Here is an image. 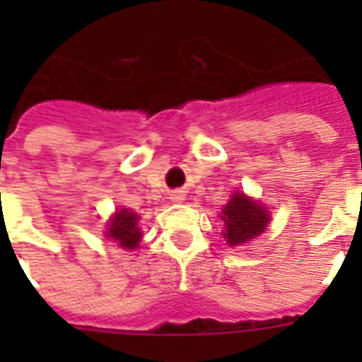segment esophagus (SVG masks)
I'll list each match as a JSON object with an SVG mask.
<instances>
[{"label": "esophagus", "mask_w": 362, "mask_h": 362, "mask_svg": "<svg viewBox=\"0 0 362 362\" xmlns=\"http://www.w3.org/2000/svg\"><path fill=\"white\" fill-rule=\"evenodd\" d=\"M173 199H174V202H180V199H182V196H180V194H174V197H173Z\"/></svg>", "instance_id": "1"}]
</instances>
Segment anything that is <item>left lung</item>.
I'll use <instances>...</instances> for the list:
<instances>
[{"instance_id": "left-lung-1", "label": "left lung", "mask_w": 362, "mask_h": 362, "mask_svg": "<svg viewBox=\"0 0 362 362\" xmlns=\"http://www.w3.org/2000/svg\"><path fill=\"white\" fill-rule=\"evenodd\" d=\"M225 238L230 246H240L262 235L267 227V211L244 194H235L223 209Z\"/></svg>"}]
</instances>
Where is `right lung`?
<instances>
[{"label": "right lung", "mask_w": 362, "mask_h": 362, "mask_svg": "<svg viewBox=\"0 0 362 362\" xmlns=\"http://www.w3.org/2000/svg\"><path fill=\"white\" fill-rule=\"evenodd\" d=\"M106 235L114 238L122 248L134 250L137 243L141 240V233H139V227H137V215L127 211V209L118 211L116 217L112 219L110 228H108Z\"/></svg>", "instance_id": "1"}]
</instances>
